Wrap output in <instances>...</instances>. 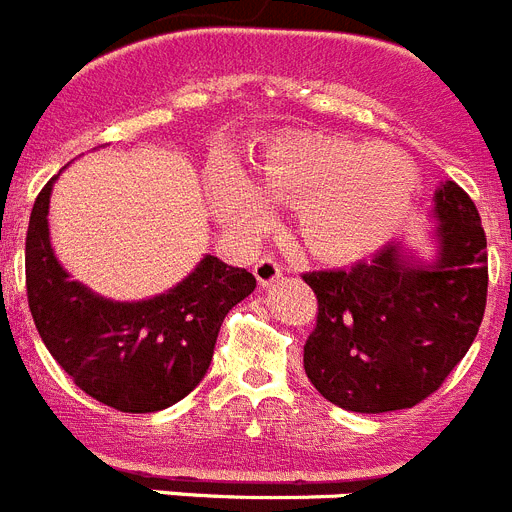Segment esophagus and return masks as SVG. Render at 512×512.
I'll use <instances>...</instances> for the list:
<instances>
[{
    "label": "esophagus",
    "mask_w": 512,
    "mask_h": 512,
    "mask_svg": "<svg viewBox=\"0 0 512 512\" xmlns=\"http://www.w3.org/2000/svg\"><path fill=\"white\" fill-rule=\"evenodd\" d=\"M281 276H283V265L278 263L276 257H260V260L255 263V278L263 289L273 286Z\"/></svg>",
    "instance_id": "1"
}]
</instances>
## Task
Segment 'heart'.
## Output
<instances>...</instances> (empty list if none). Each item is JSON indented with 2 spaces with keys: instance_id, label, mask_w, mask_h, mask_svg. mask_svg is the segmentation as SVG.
Instances as JSON below:
<instances>
[{
  "instance_id": "obj_1",
  "label": "heart",
  "mask_w": 512,
  "mask_h": 512,
  "mask_svg": "<svg viewBox=\"0 0 512 512\" xmlns=\"http://www.w3.org/2000/svg\"><path fill=\"white\" fill-rule=\"evenodd\" d=\"M419 171L393 145L349 137H278L265 148L255 179L221 171L210 203L223 221L244 231L270 223V205L296 208V236L325 263H354L388 242L409 213Z\"/></svg>"
}]
</instances>
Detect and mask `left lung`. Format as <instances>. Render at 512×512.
Returning <instances> with one entry per match:
<instances>
[{
    "label": "left lung",
    "instance_id": "1",
    "mask_svg": "<svg viewBox=\"0 0 512 512\" xmlns=\"http://www.w3.org/2000/svg\"><path fill=\"white\" fill-rule=\"evenodd\" d=\"M437 257L424 263L390 242L351 270H312L317 325L304 372L346 411L411 409L440 388L471 349L487 307V236L455 182L435 192Z\"/></svg>",
    "mask_w": 512,
    "mask_h": 512
}]
</instances>
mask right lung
<instances>
[{"instance_id": "1", "label": "right lung", "mask_w": 512, "mask_h": 512, "mask_svg": "<svg viewBox=\"0 0 512 512\" xmlns=\"http://www.w3.org/2000/svg\"><path fill=\"white\" fill-rule=\"evenodd\" d=\"M38 192L25 236V289L38 336L80 390L124 414H150L197 388L229 309L255 291L244 268L205 255L190 276L143 302H111L59 265L49 197Z\"/></svg>"}]
</instances>
